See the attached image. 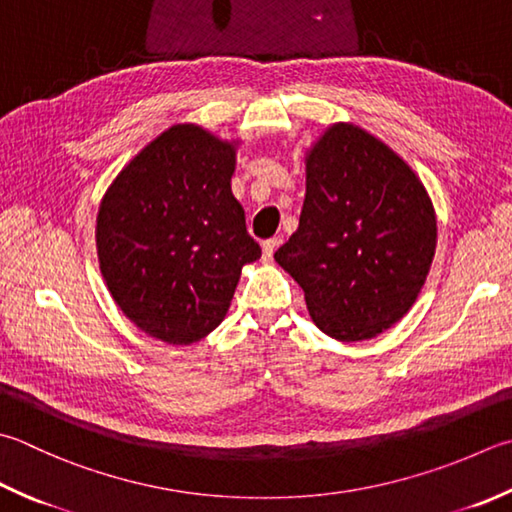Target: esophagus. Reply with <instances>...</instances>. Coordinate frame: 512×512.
I'll use <instances>...</instances> for the list:
<instances>
[{
    "instance_id": "34e87169",
    "label": "esophagus",
    "mask_w": 512,
    "mask_h": 512,
    "mask_svg": "<svg viewBox=\"0 0 512 512\" xmlns=\"http://www.w3.org/2000/svg\"><path fill=\"white\" fill-rule=\"evenodd\" d=\"M276 247H278V238L263 240V260H265V263H269V260H272Z\"/></svg>"
}]
</instances>
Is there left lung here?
I'll return each instance as SVG.
<instances>
[{
    "label": "left lung",
    "instance_id": "obj_1",
    "mask_svg": "<svg viewBox=\"0 0 512 512\" xmlns=\"http://www.w3.org/2000/svg\"><path fill=\"white\" fill-rule=\"evenodd\" d=\"M437 249L426 187L390 147L332 124L305 158L298 229L274 254L336 341H368L417 301Z\"/></svg>",
    "mask_w": 512,
    "mask_h": 512
}]
</instances>
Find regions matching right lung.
<instances>
[{
	"label": "right lung",
	"instance_id": "obj_1",
	"mask_svg": "<svg viewBox=\"0 0 512 512\" xmlns=\"http://www.w3.org/2000/svg\"><path fill=\"white\" fill-rule=\"evenodd\" d=\"M234 169L236 142L173 124L106 189L95 227L102 276L153 339H205L223 323L240 269L260 258L231 194Z\"/></svg>",
	"mask_w": 512,
	"mask_h": 512
}]
</instances>
